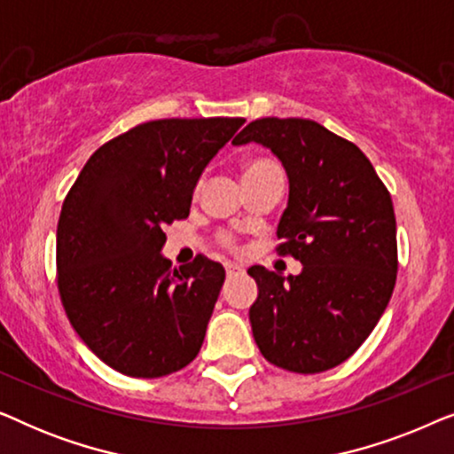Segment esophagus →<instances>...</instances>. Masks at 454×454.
Wrapping results in <instances>:
<instances>
[{
    "label": "esophagus",
    "instance_id": "esophagus-1",
    "mask_svg": "<svg viewBox=\"0 0 454 454\" xmlns=\"http://www.w3.org/2000/svg\"><path fill=\"white\" fill-rule=\"evenodd\" d=\"M225 272H227V278H235V277L244 275V269H241V266H238V264H227Z\"/></svg>",
    "mask_w": 454,
    "mask_h": 454
}]
</instances>
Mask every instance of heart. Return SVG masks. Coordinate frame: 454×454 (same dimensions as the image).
I'll list each match as a JSON object with an SVG mask.
<instances>
[{"instance_id": "1", "label": "heart", "mask_w": 454, "mask_h": 454, "mask_svg": "<svg viewBox=\"0 0 454 454\" xmlns=\"http://www.w3.org/2000/svg\"><path fill=\"white\" fill-rule=\"evenodd\" d=\"M272 169H278V165L272 163V160H269V159H252L244 165V177H252V176H258V173L272 171ZM221 244L227 246V247L235 246L231 235H221Z\"/></svg>"}]
</instances>
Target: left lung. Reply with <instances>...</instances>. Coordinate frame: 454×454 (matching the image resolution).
Returning <instances> with one entry per match:
<instances>
[{
    "instance_id": "1",
    "label": "left lung",
    "mask_w": 454,
    "mask_h": 454,
    "mask_svg": "<svg viewBox=\"0 0 454 454\" xmlns=\"http://www.w3.org/2000/svg\"><path fill=\"white\" fill-rule=\"evenodd\" d=\"M247 142L270 148L287 171L277 252L303 264L287 278L247 269L258 285L254 340L278 368L318 374L349 359L388 306L399 269L393 200L368 157L312 120L262 117L233 138Z\"/></svg>"
}]
</instances>
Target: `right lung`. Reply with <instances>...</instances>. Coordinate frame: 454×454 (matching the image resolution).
<instances>
[{
    "label": "right lung",
    "instance_id": "1",
    "mask_svg": "<svg viewBox=\"0 0 454 454\" xmlns=\"http://www.w3.org/2000/svg\"><path fill=\"white\" fill-rule=\"evenodd\" d=\"M244 117L154 120L105 142L67 192L58 287L74 331L121 374L160 378L200 351L225 269L198 254L171 269L163 227L190 215L210 159Z\"/></svg>",
    "mask_w": 454,
    "mask_h": 454
}]
</instances>
